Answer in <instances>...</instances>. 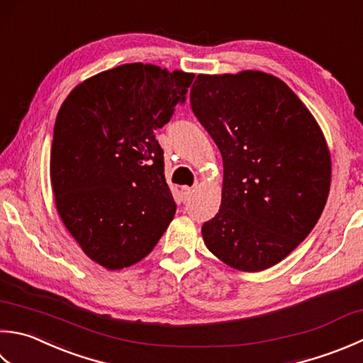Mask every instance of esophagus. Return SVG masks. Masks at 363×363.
Listing matches in <instances>:
<instances>
[{"label":"esophagus","mask_w":363,"mask_h":363,"mask_svg":"<svg viewBox=\"0 0 363 363\" xmlns=\"http://www.w3.org/2000/svg\"><path fill=\"white\" fill-rule=\"evenodd\" d=\"M181 194H182V198H184V200H189V198L191 196V194H194V187H187V186H184V187L181 189Z\"/></svg>","instance_id":"1"}]
</instances>
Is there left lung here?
Returning a JSON list of instances; mask_svg holds the SVG:
<instances>
[{
	"instance_id": "left-lung-1",
	"label": "left lung",
	"mask_w": 363,
	"mask_h": 363,
	"mask_svg": "<svg viewBox=\"0 0 363 363\" xmlns=\"http://www.w3.org/2000/svg\"><path fill=\"white\" fill-rule=\"evenodd\" d=\"M194 115L223 159L222 204L204 244L244 272L271 267L315 228L328 201L330 154L307 106L259 70L198 75Z\"/></svg>"
}]
</instances>
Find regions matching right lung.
<instances>
[{
	"instance_id": "obj_1",
	"label": "right lung",
	"mask_w": 363,
	"mask_h": 363,
	"mask_svg": "<svg viewBox=\"0 0 363 363\" xmlns=\"http://www.w3.org/2000/svg\"><path fill=\"white\" fill-rule=\"evenodd\" d=\"M194 74L123 64L67 96L53 129L58 214L82 250L118 271L151 253L176 212L155 130L186 102Z\"/></svg>"
}]
</instances>
